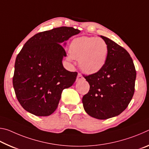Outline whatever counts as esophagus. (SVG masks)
Instances as JSON below:
<instances>
[{"label":"esophagus","instance_id":"obj_1","mask_svg":"<svg viewBox=\"0 0 149 149\" xmlns=\"http://www.w3.org/2000/svg\"><path fill=\"white\" fill-rule=\"evenodd\" d=\"M84 77L82 76L80 74H77V81H79V80H81V79H84Z\"/></svg>","mask_w":149,"mask_h":149}]
</instances>
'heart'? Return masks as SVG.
<instances>
[{"mask_svg":"<svg viewBox=\"0 0 149 149\" xmlns=\"http://www.w3.org/2000/svg\"><path fill=\"white\" fill-rule=\"evenodd\" d=\"M108 52V45L104 39L84 36L72 40L68 58L79 60V66L83 72L94 74L104 67Z\"/></svg>","mask_w":149,"mask_h":149,"instance_id":"obj_1","label":"heart"}]
</instances>
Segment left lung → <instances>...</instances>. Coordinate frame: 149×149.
Instances as JSON below:
<instances>
[{
  "instance_id": "8db88e82",
  "label": "left lung",
  "mask_w": 149,
  "mask_h": 149,
  "mask_svg": "<svg viewBox=\"0 0 149 149\" xmlns=\"http://www.w3.org/2000/svg\"><path fill=\"white\" fill-rule=\"evenodd\" d=\"M100 37L108 45L107 59L99 72L85 77L90 89L82 102L90 116L106 120L120 114L130 104L135 91L136 71L127 50L107 37Z\"/></svg>"
}]
</instances>
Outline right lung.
Returning a JSON list of instances; mask_svg holds the SVG:
<instances>
[{"instance_id":"1","label":"right lung","mask_w":149,"mask_h":149,"mask_svg":"<svg viewBox=\"0 0 149 149\" xmlns=\"http://www.w3.org/2000/svg\"><path fill=\"white\" fill-rule=\"evenodd\" d=\"M79 32L74 27H60L39 33L25 43L17 54L13 86L17 100L28 112L37 116L52 114L63 89L74 84L77 73L63 66L66 53L63 46Z\"/></svg>"}]
</instances>
